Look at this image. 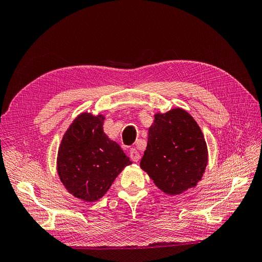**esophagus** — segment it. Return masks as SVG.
I'll use <instances>...</instances> for the list:
<instances>
[{
  "instance_id": "esophagus-1",
  "label": "esophagus",
  "mask_w": 262,
  "mask_h": 262,
  "mask_svg": "<svg viewBox=\"0 0 262 262\" xmlns=\"http://www.w3.org/2000/svg\"><path fill=\"white\" fill-rule=\"evenodd\" d=\"M129 156H130L132 162H139V160H140V153L138 152L136 148H131L130 149Z\"/></svg>"
}]
</instances>
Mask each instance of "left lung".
<instances>
[{
	"label": "left lung",
	"mask_w": 262,
	"mask_h": 262,
	"mask_svg": "<svg viewBox=\"0 0 262 262\" xmlns=\"http://www.w3.org/2000/svg\"><path fill=\"white\" fill-rule=\"evenodd\" d=\"M207 164V143L191 116L180 108L155 115L140 166L162 191L173 195L194 187Z\"/></svg>",
	"instance_id": "1"
}]
</instances>
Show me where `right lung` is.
Wrapping results in <instances>:
<instances>
[{
    "label": "right lung",
    "instance_id": "add662e5",
    "mask_svg": "<svg viewBox=\"0 0 262 262\" xmlns=\"http://www.w3.org/2000/svg\"><path fill=\"white\" fill-rule=\"evenodd\" d=\"M104 116L82 114L70 125L58 152V173L68 191L93 202L104 195L132 162L102 130Z\"/></svg>",
    "mask_w": 262,
    "mask_h": 262
}]
</instances>
